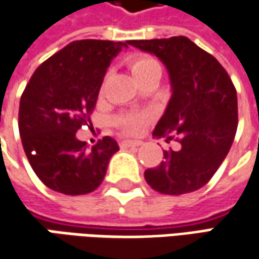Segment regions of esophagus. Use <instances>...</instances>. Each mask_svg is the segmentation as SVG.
<instances>
[{
	"mask_svg": "<svg viewBox=\"0 0 259 259\" xmlns=\"http://www.w3.org/2000/svg\"><path fill=\"white\" fill-rule=\"evenodd\" d=\"M143 143L141 141H138V140H124V141H121V147L122 148H126V147H138V145H141Z\"/></svg>",
	"mask_w": 259,
	"mask_h": 259,
	"instance_id": "obj_1",
	"label": "esophagus"
}]
</instances>
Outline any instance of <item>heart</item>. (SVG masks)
Here are the masks:
<instances>
[{"label": "heart", "mask_w": 259, "mask_h": 259, "mask_svg": "<svg viewBox=\"0 0 259 259\" xmlns=\"http://www.w3.org/2000/svg\"><path fill=\"white\" fill-rule=\"evenodd\" d=\"M130 69L137 80L143 79L147 75L160 72V65L154 57L148 55H135L130 60ZM151 119V114L147 111L141 112H124L114 118V125L126 134H138L143 131L145 124Z\"/></svg>", "instance_id": "b5f03b06"}]
</instances>
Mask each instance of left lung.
<instances>
[{
	"mask_svg": "<svg viewBox=\"0 0 259 259\" xmlns=\"http://www.w3.org/2000/svg\"><path fill=\"white\" fill-rule=\"evenodd\" d=\"M128 45L155 55L167 67L173 95L154 137L176 140L179 150L144 173L163 194L190 193L207 183L234 143L238 126L236 89L213 56L187 37L130 40Z\"/></svg>",
	"mask_w": 259,
	"mask_h": 259,
	"instance_id": "obj_1",
	"label": "left lung"
}]
</instances>
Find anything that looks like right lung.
I'll use <instances>...</instances> for the list:
<instances>
[{
    "instance_id": "1",
    "label": "right lung",
    "mask_w": 259,
    "mask_h": 259,
    "mask_svg": "<svg viewBox=\"0 0 259 259\" xmlns=\"http://www.w3.org/2000/svg\"><path fill=\"white\" fill-rule=\"evenodd\" d=\"M124 41L76 40L35 69L20 99L18 130L28 163L49 189L77 196L98 189L111 157V137L92 148L76 138L91 122L111 60Z\"/></svg>"
}]
</instances>
